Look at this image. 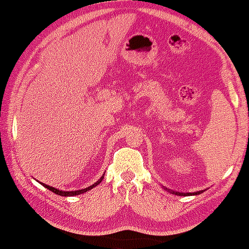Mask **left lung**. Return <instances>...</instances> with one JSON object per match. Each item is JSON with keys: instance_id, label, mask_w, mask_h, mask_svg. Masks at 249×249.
Here are the masks:
<instances>
[{"instance_id": "8db88e82", "label": "left lung", "mask_w": 249, "mask_h": 249, "mask_svg": "<svg viewBox=\"0 0 249 249\" xmlns=\"http://www.w3.org/2000/svg\"><path fill=\"white\" fill-rule=\"evenodd\" d=\"M164 187V190H166L167 192H170V193H172V194H174V196H198V194H201L202 192H204V190L202 191H198V192H193V193H184V192H177V191H172V190H168L167 187H165V186H162Z\"/></svg>"}]
</instances>
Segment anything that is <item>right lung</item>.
<instances>
[{"label":"right lung","mask_w":249,"mask_h":249,"mask_svg":"<svg viewBox=\"0 0 249 249\" xmlns=\"http://www.w3.org/2000/svg\"><path fill=\"white\" fill-rule=\"evenodd\" d=\"M104 176H105V173L103 174L101 178L97 180V182H95V184H92V185H91V186H89V187H87V188H83V190H78V191H62V190H58V188H55V187H53V186H49V185L43 184V182H41V185H43V186H44L45 188H48V190H50L51 192L58 194V196H79V194L85 193V192H88V191L92 190V188L96 187L97 185L101 184L102 180L104 179Z\"/></svg>","instance_id":"obj_1"}]
</instances>
